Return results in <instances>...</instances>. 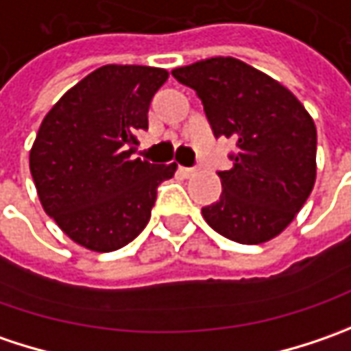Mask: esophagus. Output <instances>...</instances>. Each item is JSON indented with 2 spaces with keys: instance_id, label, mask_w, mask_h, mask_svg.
<instances>
[{
  "instance_id": "1",
  "label": "esophagus",
  "mask_w": 351,
  "mask_h": 351,
  "mask_svg": "<svg viewBox=\"0 0 351 351\" xmlns=\"http://www.w3.org/2000/svg\"><path fill=\"white\" fill-rule=\"evenodd\" d=\"M178 173L182 176H192L196 171L194 169H191V167H178Z\"/></svg>"
}]
</instances>
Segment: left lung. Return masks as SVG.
Wrapping results in <instances>:
<instances>
[{
  "label": "left lung",
  "instance_id": "obj_1",
  "mask_svg": "<svg viewBox=\"0 0 351 351\" xmlns=\"http://www.w3.org/2000/svg\"><path fill=\"white\" fill-rule=\"evenodd\" d=\"M173 76L196 92L214 135L236 141L234 167L218 171L220 198L202 208L208 226L245 245L279 236L313 192V117L285 86L232 56L175 69Z\"/></svg>",
  "mask_w": 351,
  "mask_h": 351
}]
</instances>
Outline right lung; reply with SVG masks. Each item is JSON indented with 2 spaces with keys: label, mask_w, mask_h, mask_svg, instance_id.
Instances as JSON below:
<instances>
[{
  "label": "right lung",
  "mask_w": 351,
  "mask_h": 351,
  "mask_svg": "<svg viewBox=\"0 0 351 351\" xmlns=\"http://www.w3.org/2000/svg\"><path fill=\"white\" fill-rule=\"evenodd\" d=\"M169 72L108 64L94 70L45 115L29 167L45 212L92 252H115L143 232L157 186L176 165L131 159L137 133Z\"/></svg>",
  "instance_id": "right-lung-1"
}]
</instances>
